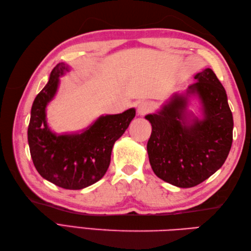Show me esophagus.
Returning a JSON list of instances; mask_svg holds the SVG:
<instances>
[{"mask_svg":"<svg viewBox=\"0 0 251 251\" xmlns=\"http://www.w3.org/2000/svg\"><path fill=\"white\" fill-rule=\"evenodd\" d=\"M150 111V105H149L148 102H146V101H140L139 103H138L137 105V113L138 115H145L147 114L148 112Z\"/></svg>","mask_w":251,"mask_h":251,"instance_id":"34e87169","label":"esophagus"}]
</instances>
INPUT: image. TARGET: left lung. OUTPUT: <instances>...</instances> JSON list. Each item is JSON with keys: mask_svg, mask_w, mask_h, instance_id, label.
<instances>
[{"mask_svg": "<svg viewBox=\"0 0 251 251\" xmlns=\"http://www.w3.org/2000/svg\"><path fill=\"white\" fill-rule=\"evenodd\" d=\"M196 83L176 93L156 113L146 115L152 132L147 150L158 178L192 188L225 164L233 141V115L225 87L211 69L196 73ZM191 98L201 104L199 119L187 110Z\"/></svg>", "mask_w": 251, "mask_h": 251, "instance_id": "8db88e82", "label": "left lung"}]
</instances>
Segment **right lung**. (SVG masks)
<instances>
[{"mask_svg": "<svg viewBox=\"0 0 251 251\" xmlns=\"http://www.w3.org/2000/svg\"><path fill=\"white\" fill-rule=\"evenodd\" d=\"M70 71L60 62L31 109L28 142L34 166L42 177L67 190H81L97 182L109 168L115 141L128 128L134 108L120 114L101 115L86 129L57 135L47 124L46 106L57 93L59 77Z\"/></svg>", "mask_w": 251, "mask_h": 251, "instance_id": "1", "label": "right lung"}]
</instances>
